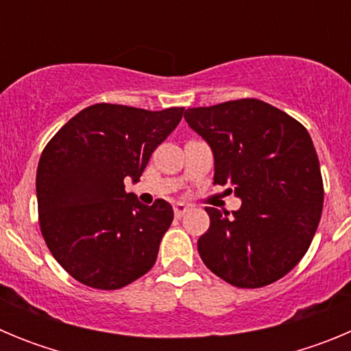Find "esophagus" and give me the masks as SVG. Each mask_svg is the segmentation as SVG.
Listing matches in <instances>:
<instances>
[{"label":"esophagus","mask_w":351,"mask_h":351,"mask_svg":"<svg viewBox=\"0 0 351 351\" xmlns=\"http://www.w3.org/2000/svg\"><path fill=\"white\" fill-rule=\"evenodd\" d=\"M186 213H190V207L186 206V204L179 202V204H176V206H173V214H176L178 218H182Z\"/></svg>","instance_id":"1"}]
</instances>
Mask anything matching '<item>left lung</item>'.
<instances>
[{"instance_id": "1", "label": "left lung", "mask_w": 351, "mask_h": 351, "mask_svg": "<svg viewBox=\"0 0 351 351\" xmlns=\"http://www.w3.org/2000/svg\"><path fill=\"white\" fill-rule=\"evenodd\" d=\"M184 119L213 149L214 184H232L243 198L232 216L206 207L210 226L198 239L202 262L237 288L281 280L309 250L324 209L320 161L308 130L256 98L188 108Z\"/></svg>"}]
</instances>
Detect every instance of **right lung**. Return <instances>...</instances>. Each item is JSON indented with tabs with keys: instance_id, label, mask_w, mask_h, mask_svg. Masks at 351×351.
Masks as SVG:
<instances>
[{
	"instance_id": "add662e5",
	"label": "right lung",
	"mask_w": 351,
	"mask_h": 351,
	"mask_svg": "<svg viewBox=\"0 0 351 351\" xmlns=\"http://www.w3.org/2000/svg\"><path fill=\"white\" fill-rule=\"evenodd\" d=\"M184 108L144 110L96 104L80 110L43 149L36 170L38 223L68 274L96 290H119L151 271L172 206H144L125 191Z\"/></svg>"
}]
</instances>
